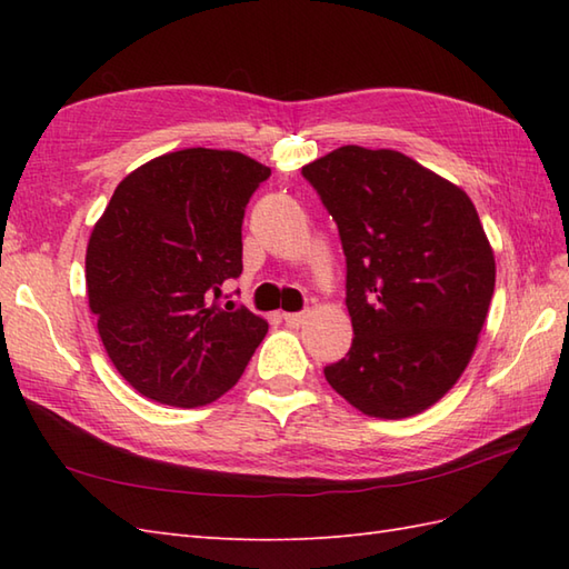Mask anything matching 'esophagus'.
Segmentation results:
<instances>
[{
	"mask_svg": "<svg viewBox=\"0 0 569 569\" xmlns=\"http://www.w3.org/2000/svg\"><path fill=\"white\" fill-rule=\"evenodd\" d=\"M283 320H286L288 328H300V325L308 320V312H286Z\"/></svg>",
	"mask_w": 569,
	"mask_h": 569,
	"instance_id": "34e87169",
	"label": "esophagus"
}]
</instances>
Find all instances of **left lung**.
<instances>
[{"label": "left lung", "instance_id": "obj_1", "mask_svg": "<svg viewBox=\"0 0 569 569\" xmlns=\"http://www.w3.org/2000/svg\"><path fill=\"white\" fill-rule=\"evenodd\" d=\"M340 229L352 347L325 379L371 418H410L462 377L497 261L475 202L393 149L340 147L303 166Z\"/></svg>", "mask_w": 569, "mask_h": 569}]
</instances>
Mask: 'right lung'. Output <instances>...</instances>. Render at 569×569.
I'll use <instances>...</instances> for the list:
<instances>
[{"mask_svg":"<svg viewBox=\"0 0 569 569\" xmlns=\"http://www.w3.org/2000/svg\"><path fill=\"white\" fill-rule=\"evenodd\" d=\"M269 176L239 151H171L131 171L94 222L90 310L117 371L151 401H217L269 332L247 308L212 303L241 273L244 208Z\"/></svg>","mask_w":569,"mask_h":569,"instance_id":"1","label":"right lung"}]
</instances>
